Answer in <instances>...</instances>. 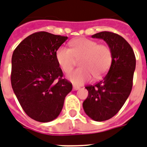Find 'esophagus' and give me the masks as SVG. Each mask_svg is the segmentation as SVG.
I'll list each match as a JSON object with an SVG mask.
<instances>
[{"label": "esophagus", "instance_id": "34e87169", "mask_svg": "<svg viewBox=\"0 0 147 147\" xmlns=\"http://www.w3.org/2000/svg\"><path fill=\"white\" fill-rule=\"evenodd\" d=\"M80 88L79 86H73V89L74 90H78Z\"/></svg>", "mask_w": 147, "mask_h": 147}]
</instances>
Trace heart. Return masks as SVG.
<instances>
[{
    "label": "heart",
    "mask_w": 147,
    "mask_h": 147,
    "mask_svg": "<svg viewBox=\"0 0 147 147\" xmlns=\"http://www.w3.org/2000/svg\"><path fill=\"white\" fill-rule=\"evenodd\" d=\"M70 49L60 47L56 51L58 63L65 72H69L79 60L81 68L75 69L67 76L69 81L75 85H82L94 78L103 76L109 71L113 61V52L108 45L97 41L78 38L69 42Z\"/></svg>",
    "instance_id": "obj_1"
}]
</instances>
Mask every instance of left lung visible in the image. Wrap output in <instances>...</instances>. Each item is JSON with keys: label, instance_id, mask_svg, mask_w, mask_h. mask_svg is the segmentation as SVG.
<instances>
[{"label": "left lung", "instance_id": "obj_1", "mask_svg": "<svg viewBox=\"0 0 147 147\" xmlns=\"http://www.w3.org/2000/svg\"><path fill=\"white\" fill-rule=\"evenodd\" d=\"M92 37L103 39L113 52L108 73L100 82L86 86L88 96L82 104L92 119L102 122L113 117L128 98L133 88L136 57L130 45L117 34L102 31Z\"/></svg>", "mask_w": 147, "mask_h": 147}]
</instances>
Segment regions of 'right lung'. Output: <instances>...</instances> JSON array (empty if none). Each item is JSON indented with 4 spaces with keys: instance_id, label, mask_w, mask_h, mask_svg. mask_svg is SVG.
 Listing matches in <instances>:
<instances>
[{
    "instance_id": "obj_1",
    "label": "right lung",
    "mask_w": 147,
    "mask_h": 147,
    "mask_svg": "<svg viewBox=\"0 0 147 147\" xmlns=\"http://www.w3.org/2000/svg\"><path fill=\"white\" fill-rule=\"evenodd\" d=\"M68 37L39 31L24 38L11 59V86L25 113L35 121L48 123L63 108L72 85L62 78L56 51Z\"/></svg>"
}]
</instances>
